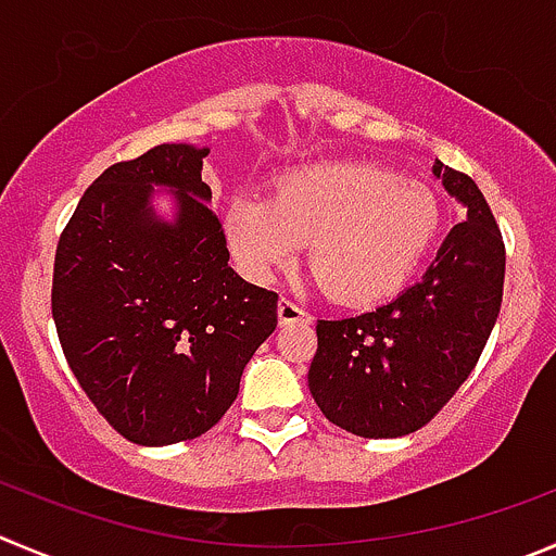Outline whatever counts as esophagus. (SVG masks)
Returning <instances> with one entry per match:
<instances>
[{"label":"esophagus","instance_id":"1","mask_svg":"<svg viewBox=\"0 0 556 556\" xmlns=\"http://www.w3.org/2000/svg\"><path fill=\"white\" fill-rule=\"evenodd\" d=\"M278 319H281V325H292V321H311V314L292 300L281 298L278 300Z\"/></svg>","mask_w":556,"mask_h":556}]
</instances>
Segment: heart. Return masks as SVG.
<instances>
[{
  "label": "heart",
  "mask_w": 556,
  "mask_h": 556,
  "mask_svg": "<svg viewBox=\"0 0 556 556\" xmlns=\"http://www.w3.org/2000/svg\"><path fill=\"white\" fill-rule=\"evenodd\" d=\"M442 226L440 199L417 179L363 161H321L275 179L273 195H235L224 235L237 267L269 281L303 251L327 292L366 305L399 292Z\"/></svg>",
  "instance_id": "obj_1"
}]
</instances>
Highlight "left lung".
I'll list each match as a JSON object with an SVG mask.
<instances>
[{
  "mask_svg": "<svg viewBox=\"0 0 556 556\" xmlns=\"http://www.w3.org/2000/svg\"><path fill=\"white\" fill-rule=\"evenodd\" d=\"M467 210L415 287L388 305L316 321L308 388L321 415L366 440L426 426L472 374L502 305L505 245L478 185L433 163Z\"/></svg>",
  "mask_w": 556,
  "mask_h": 556,
  "instance_id": "8db88e82",
  "label": "left lung"
}]
</instances>
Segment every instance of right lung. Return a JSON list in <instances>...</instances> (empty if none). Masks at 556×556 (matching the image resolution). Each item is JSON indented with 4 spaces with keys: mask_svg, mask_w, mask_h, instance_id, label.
Listing matches in <instances>:
<instances>
[{
    "mask_svg": "<svg viewBox=\"0 0 556 556\" xmlns=\"http://www.w3.org/2000/svg\"><path fill=\"white\" fill-rule=\"evenodd\" d=\"M207 147L157 144L114 163L81 195L56 245L51 314L67 366L136 445L195 440L235 404L278 325V294L242 281L213 190ZM155 187L175 202L156 215Z\"/></svg>",
    "mask_w": 556,
    "mask_h": 556,
    "instance_id": "right-lung-1",
    "label": "right lung"
}]
</instances>
